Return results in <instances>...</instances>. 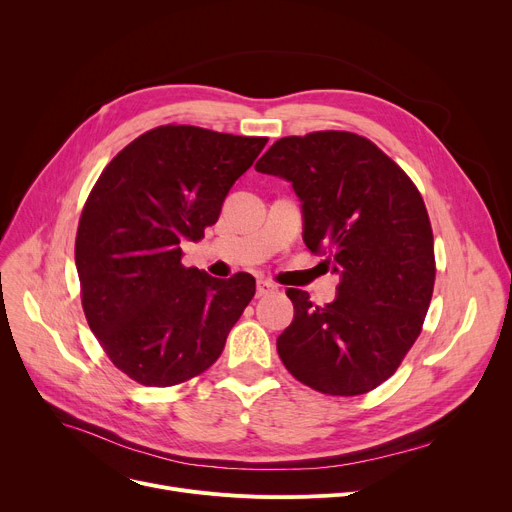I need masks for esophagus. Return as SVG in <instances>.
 Returning <instances> with one entry per match:
<instances>
[{"instance_id":"1","label":"esophagus","mask_w":512,"mask_h":512,"mask_svg":"<svg viewBox=\"0 0 512 512\" xmlns=\"http://www.w3.org/2000/svg\"><path fill=\"white\" fill-rule=\"evenodd\" d=\"M274 290H276V286H274L272 282L259 280V282H257V288H255V294H257V299H259V297H265V294H270V292H274Z\"/></svg>"}]
</instances>
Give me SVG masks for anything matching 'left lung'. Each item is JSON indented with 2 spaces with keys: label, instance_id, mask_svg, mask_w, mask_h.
Wrapping results in <instances>:
<instances>
[{
  "label": "left lung",
  "instance_id": "1",
  "mask_svg": "<svg viewBox=\"0 0 512 512\" xmlns=\"http://www.w3.org/2000/svg\"><path fill=\"white\" fill-rule=\"evenodd\" d=\"M255 170L292 182L307 249L340 274L324 307L286 290L294 319L276 344L284 367L321 394L371 392L407 357L432 301L434 232L421 193L378 145L346 130L284 137Z\"/></svg>",
  "mask_w": 512,
  "mask_h": 512
}]
</instances>
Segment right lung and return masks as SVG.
<instances>
[{
  "label": "right lung",
  "instance_id": "obj_1",
  "mask_svg": "<svg viewBox=\"0 0 512 512\" xmlns=\"http://www.w3.org/2000/svg\"><path fill=\"white\" fill-rule=\"evenodd\" d=\"M265 143L166 124L126 145L97 178L74 245L80 299L105 355L130 380L176 386L222 355L255 278L184 267L180 240H199L218 222Z\"/></svg>",
  "mask_w": 512,
  "mask_h": 512
}]
</instances>
